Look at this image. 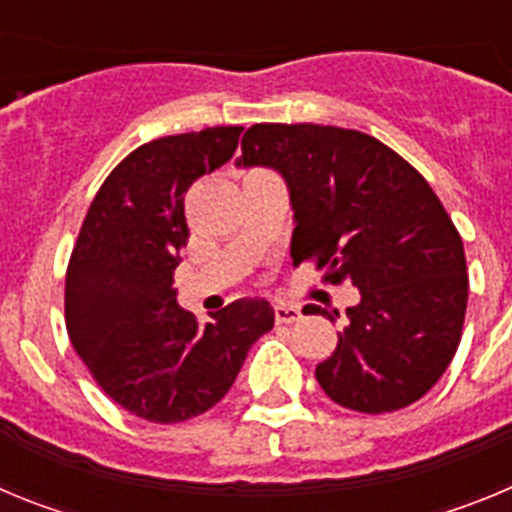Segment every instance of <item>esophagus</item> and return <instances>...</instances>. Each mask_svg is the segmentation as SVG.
I'll list each match as a JSON object with an SVG mask.
<instances>
[{"mask_svg":"<svg viewBox=\"0 0 512 512\" xmlns=\"http://www.w3.org/2000/svg\"><path fill=\"white\" fill-rule=\"evenodd\" d=\"M274 318H277V323H297L302 318V312L292 305H277L274 307Z\"/></svg>","mask_w":512,"mask_h":512,"instance_id":"34e87169","label":"esophagus"}]
</instances>
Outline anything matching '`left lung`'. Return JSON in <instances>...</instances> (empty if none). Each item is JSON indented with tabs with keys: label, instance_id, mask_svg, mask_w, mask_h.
Here are the masks:
<instances>
[{
	"label": "left lung",
	"instance_id": "1",
	"mask_svg": "<svg viewBox=\"0 0 512 512\" xmlns=\"http://www.w3.org/2000/svg\"><path fill=\"white\" fill-rule=\"evenodd\" d=\"M241 151L235 166H269L287 182L292 261L315 259L325 282L359 289L315 369L325 395L369 415L413 405L454 359L469 297L464 243L431 184L377 138L333 125L259 122Z\"/></svg>",
	"mask_w": 512,
	"mask_h": 512
}]
</instances>
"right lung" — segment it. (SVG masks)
<instances>
[{
    "mask_svg": "<svg viewBox=\"0 0 512 512\" xmlns=\"http://www.w3.org/2000/svg\"><path fill=\"white\" fill-rule=\"evenodd\" d=\"M238 125L166 135L104 179L66 269V330L104 395L151 423H182L228 395L248 348L274 328L266 300H235L210 323L179 307L184 194L238 148Z\"/></svg>",
    "mask_w": 512,
    "mask_h": 512,
    "instance_id": "obj_1",
    "label": "right lung"
}]
</instances>
